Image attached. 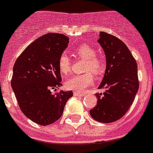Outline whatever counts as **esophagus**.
Listing matches in <instances>:
<instances>
[{
	"instance_id": "34e87169",
	"label": "esophagus",
	"mask_w": 153,
	"mask_h": 153,
	"mask_svg": "<svg viewBox=\"0 0 153 153\" xmlns=\"http://www.w3.org/2000/svg\"><path fill=\"white\" fill-rule=\"evenodd\" d=\"M85 95V93H77V92H74V96L76 97H84Z\"/></svg>"
}]
</instances>
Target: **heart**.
<instances>
[{
    "label": "heart",
    "instance_id": "b5f03b06",
    "mask_svg": "<svg viewBox=\"0 0 153 153\" xmlns=\"http://www.w3.org/2000/svg\"><path fill=\"white\" fill-rule=\"evenodd\" d=\"M72 53L76 57L86 60L85 71V73L74 75L65 81V86L68 89L74 92H83L85 89L93 84L94 76L92 74L100 75L104 70L105 63L100 56L96 55V51L91 45L83 43L76 48ZM58 69L62 75H67L71 71V59L65 53L61 54L58 59Z\"/></svg>",
    "mask_w": 153,
    "mask_h": 153
}]
</instances>
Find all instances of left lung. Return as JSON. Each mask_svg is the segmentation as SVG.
Here are the masks:
<instances>
[{
    "label": "left lung",
    "mask_w": 153,
    "mask_h": 153,
    "mask_svg": "<svg viewBox=\"0 0 153 153\" xmlns=\"http://www.w3.org/2000/svg\"><path fill=\"white\" fill-rule=\"evenodd\" d=\"M98 42L105 51L106 68L97 93V105L89 111L94 120L113 123L127 112L139 89L137 64L122 40L112 34L100 32Z\"/></svg>",
    "instance_id": "8db88e82"
}]
</instances>
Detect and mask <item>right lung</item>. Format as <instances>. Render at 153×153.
<instances>
[{"label":"right lung","mask_w":153,"mask_h":153,"mask_svg":"<svg viewBox=\"0 0 153 153\" xmlns=\"http://www.w3.org/2000/svg\"><path fill=\"white\" fill-rule=\"evenodd\" d=\"M68 38L48 33L31 42L22 52L13 68L11 86L21 111L37 124L53 123L63 114L73 93L51 89L62 85L58 59L68 43Z\"/></svg>","instance_id":"1"}]
</instances>
